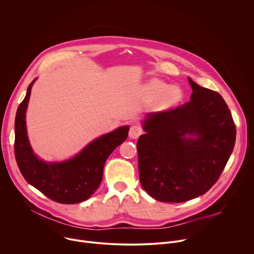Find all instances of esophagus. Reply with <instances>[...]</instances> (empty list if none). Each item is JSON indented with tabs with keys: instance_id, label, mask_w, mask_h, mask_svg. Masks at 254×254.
Returning a JSON list of instances; mask_svg holds the SVG:
<instances>
[{
	"instance_id": "obj_1",
	"label": "esophagus",
	"mask_w": 254,
	"mask_h": 254,
	"mask_svg": "<svg viewBox=\"0 0 254 254\" xmlns=\"http://www.w3.org/2000/svg\"><path fill=\"white\" fill-rule=\"evenodd\" d=\"M142 133V128L138 125H132L129 128L128 135L130 138H137Z\"/></svg>"
}]
</instances>
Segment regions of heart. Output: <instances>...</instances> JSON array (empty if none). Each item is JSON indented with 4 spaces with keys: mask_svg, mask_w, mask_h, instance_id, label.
<instances>
[{
    "mask_svg": "<svg viewBox=\"0 0 254 254\" xmlns=\"http://www.w3.org/2000/svg\"><path fill=\"white\" fill-rule=\"evenodd\" d=\"M147 93L153 97H159V104L165 107L178 103L182 98V90L177 86H170L160 79H152L146 86Z\"/></svg>",
    "mask_w": 254,
    "mask_h": 254,
    "instance_id": "b5f03b06",
    "label": "heart"
}]
</instances>
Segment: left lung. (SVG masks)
<instances>
[{
	"label": "left lung",
	"instance_id": "8db88e82",
	"mask_svg": "<svg viewBox=\"0 0 254 254\" xmlns=\"http://www.w3.org/2000/svg\"><path fill=\"white\" fill-rule=\"evenodd\" d=\"M191 100L146 116L136 143L140 184L158 201L181 203L205 194L219 179L235 144L229 108L216 91L188 78Z\"/></svg>",
	"mask_w": 254,
	"mask_h": 254
}]
</instances>
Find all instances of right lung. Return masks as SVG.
<instances>
[{"label":"right lung","mask_w":254,"mask_h":254,"mask_svg":"<svg viewBox=\"0 0 254 254\" xmlns=\"http://www.w3.org/2000/svg\"><path fill=\"white\" fill-rule=\"evenodd\" d=\"M20 103L15 120V157L27 182L46 197L61 204H75L87 200L99 187L106 159L123 143L129 130L127 126L101 135L75 157L60 163H46L37 158L30 146L26 130V111L31 89Z\"/></svg>","instance_id":"obj_1"}]
</instances>
